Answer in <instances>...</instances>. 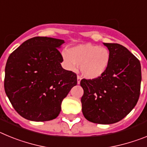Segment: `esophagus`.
Listing matches in <instances>:
<instances>
[{"mask_svg":"<svg viewBox=\"0 0 147 147\" xmlns=\"http://www.w3.org/2000/svg\"><path fill=\"white\" fill-rule=\"evenodd\" d=\"M82 80V77L80 76H77V84H80V81Z\"/></svg>","mask_w":147,"mask_h":147,"instance_id":"esophagus-1","label":"esophagus"}]
</instances>
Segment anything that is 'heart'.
I'll return each mask as SVG.
<instances>
[{
  "mask_svg": "<svg viewBox=\"0 0 147 147\" xmlns=\"http://www.w3.org/2000/svg\"><path fill=\"white\" fill-rule=\"evenodd\" d=\"M62 58L67 69L74 71L80 66L83 76L94 80L103 76L108 69L111 54L106 47L85 43L63 51Z\"/></svg>",
  "mask_w": 147,
  "mask_h": 147,
  "instance_id": "obj_1",
  "label": "heart"
}]
</instances>
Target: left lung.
Instances as JSON below:
<instances>
[{"mask_svg":"<svg viewBox=\"0 0 147 147\" xmlns=\"http://www.w3.org/2000/svg\"><path fill=\"white\" fill-rule=\"evenodd\" d=\"M111 54L108 69L101 77L83 79L81 98L85 119L96 124H114L124 119L137 104L140 96V61L127 48L105 43Z\"/></svg>","mask_w":147,"mask_h":147,"instance_id":"left-lung-1","label":"left lung"}]
</instances>
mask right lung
<instances>
[{"mask_svg": "<svg viewBox=\"0 0 147 147\" xmlns=\"http://www.w3.org/2000/svg\"><path fill=\"white\" fill-rule=\"evenodd\" d=\"M64 40L35 37L11 53L5 67L4 89L15 110L34 121L56 119L61 104L77 84L75 73L63 69L59 51Z\"/></svg>", "mask_w": 147, "mask_h": 147, "instance_id": "1", "label": "right lung"}]
</instances>
